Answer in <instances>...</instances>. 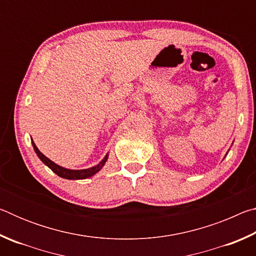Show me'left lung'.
I'll list each match as a JSON object with an SVG mask.
<instances>
[{
    "label": "left lung",
    "instance_id": "left-lung-1",
    "mask_svg": "<svg viewBox=\"0 0 256 256\" xmlns=\"http://www.w3.org/2000/svg\"><path fill=\"white\" fill-rule=\"evenodd\" d=\"M227 154H228V152H227Z\"/></svg>",
    "mask_w": 256,
    "mask_h": 256
}]
</instances>
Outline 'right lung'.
<instances>
[{
	"mask_svg": "<svg viewBox=\"0 0 256 256\" xmlns=\"http://www.w3.org/2000/svg\"><path fill=\"white\" fill-rule=\"evenodd\" d=\"M32 144L34 152H36L37 156H38V158H40L42 162L50 168V170H53L56 175L62 177V178H66V180H86V178H89V177H92L94 174H97V172L102 170V168L104 167V164H105L106 162H107L108 156H110V154H107L105 157H104L102 162L97 164L96 166H94V167L86 168V170H68V168H64L62 166H60V164H55L54 162H52V160L47 158L45 154H42L40 151L38 150L36 144H34L32 138Z\"/></svg>",
	"mask_w": 256,
	"mask_h": 256,
	"instance_id": "obj_1",
	"label": "right lung"
}]
</instances>
